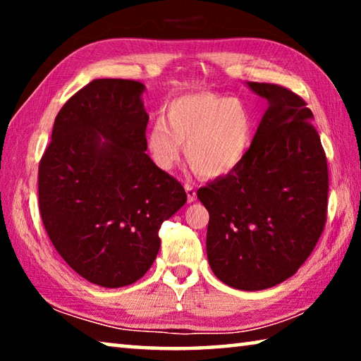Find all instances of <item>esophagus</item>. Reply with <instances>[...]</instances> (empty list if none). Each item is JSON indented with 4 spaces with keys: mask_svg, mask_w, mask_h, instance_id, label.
I'll use <instances>...</instances> for the list:
<instances>
[{
    "mask_svg": "<svg viewBox=\"0 0 361 361\" xmlns=\"http://www.w3.org/2000/svg\"><path fill=\"white\" fill-rule=\"evenodd\" d=\"M185 189H186V194H188V202H194V200H195V188H194V185H189V183H186Z\"/></svg>",
    "mask_w": 361,
    "mask_h": 361,
    "instance_id": "esophagus-1",
    "label": "esophagus"
}]
</instances>
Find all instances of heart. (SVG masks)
<instances>
[{
    "mask_svg": "<svg viewBox=\"0 0 361 361\" xmlns=\"http://www.w3.org/2000/svg\"><path fill=\"white\" fill-rule=\"evenodd\" d=\"M253 113L248 103L216 92L186 94L167 108V121L157 118L146 133V148L159 169L180 161L183 143L191 167L202 176L234 170L252 143Z\"/></svg>",
    "mask_w": 361,
    "mask_h": 361,
    "instance_id": "1",
    "label": "heart"
}]
</instances>
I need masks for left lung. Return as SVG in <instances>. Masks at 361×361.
<instances>
[{"mask_svg":"<svg viewBox=\"0 0 361 361\" xmlns=\"http://www.w3.org/2000/svg\"><path fill=\"white\" fill-rule=\"evenodd\" d=\"M269 102L245 157L200 188L209 210L207 256L223 283L266 290L291 277L326 223L328 164L314 114L279 84L248 82Z\"/></svg>","mask_w":361,"mask_h":361,"instance_id":"obj_1","label":"left lung"}]
</instances>
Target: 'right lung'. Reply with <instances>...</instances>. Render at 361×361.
<instances>
[{
  "instance_id": "1",
  "label": "right lung",
  "mask_w": 361,
  "mask_h": 361,
  "mask_svg": "<svg viewBox=\"0 0 361 361\" xmlns=\"http://www.w3.org/2000/svg\"><path fill=\"white\" fill-rule=\"evenodd\" d=\"M133 79H94L60 109L38 169L39 212L59 255L90 283L121 288L154 262L185 188L146 154Z\"/></svg>"
}]
</instances>
